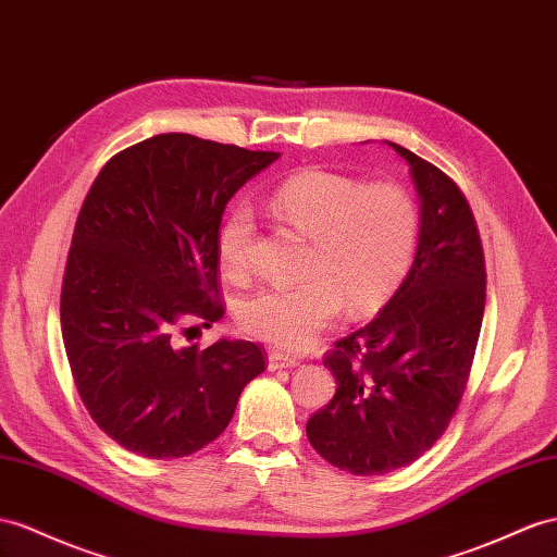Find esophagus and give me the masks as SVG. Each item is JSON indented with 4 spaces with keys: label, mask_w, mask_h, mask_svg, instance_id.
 <instances>
[{
    "label": "esophagus",
    "mask_w": 557,
    "mask_h": 557,
    "mask_svg": "<svg viewBox=\"0 0 557 557\" xmlns=\"http://www.w3.org/2000/svg\"><path fill=\"white\" fill-rule=\"evenodd\" d=\"M298 367V360L292 358V355H284L280 350H273L268 355V369L270 372H277V369H292Z\"/></svg>",
    "instance_id": "1"
}]
</instances>
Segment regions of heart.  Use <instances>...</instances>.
<instances>
[{
	"label": "heart",
	"mask_w": 557,
	"mask_h": 557,
	"mask_svg": "<svg viewBox=\"0 0 557 557\" xmlns=\"http://www.w3.org/2000/svg\"><path fill=\"white\" fill-rule=\"evenodd\" d=\"M275 216L310 237L298 284H273L245 296L237 322L249 336L304 350L346 308L369 315L400 289L419 245L414 199L395 183H362L326 169H301L270 195ZM253 213L237 205L216 237L227 275L249 270Z\"/></svg>",
	"instance_id": "b5f03b06"
}]
</instances>
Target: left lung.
Returning a JSON list of instances; mask_svg holds the SVG:
<instances>
[{"instance_id": "1", "label": "left lung", "mask_w": 557, "mask_h": 557, "mask_svg": "<svg viewBox=\"0 0 557 557\" xmlns=\"http://www.w3.org/2000/svg\"><path fill=\"white\" fill-rule=\"evenodd\" d=\"M388 146L409 164L419 193L414 263L379 315L326 352L336 395L306 425L322 459L352 475L409 466L447 431L487 296L480 233L459 185L411 150Z\"/></svg>"}]
</instances>
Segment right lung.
<instances>
[{
	"mask_svg": "<svg viewBox=\"0 0 557 557\" xmlns=\"http://www.w3.org/2000/svg\"><path fill=\"white\" fill-rule=\"evenodd\" d=\"M280 152L160 134L117 152L84 199L61 292L77 393L106 435L148 459L216 440L265 369L251 341L181 348L183 318H223L216 237L225 205Z\"/></svg>",
	"mask_w": 557,
	"mask_h": 557,
	"instance_id": "obj_1",
	"label": "right lung"
}]
</instances>
